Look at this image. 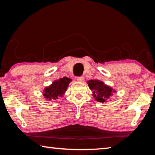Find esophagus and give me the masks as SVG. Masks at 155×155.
<instances>
[{
  "label": "esophagus",
  "instance_id": "34e87169",
  "mask_svg": "<svg viewBox=\"0 0 155 155\" xmlns=\"http://www.w3.org/2000/svg\"><path fill=\"white\" fill-rule=\"evenodd\" d=\"M83 79H84L83 77H78L77 78V81H78V82H83Z\"/></svg>",
  "mask_w": 155,
  "mask_h": 155
}]
</instances>
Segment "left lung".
Masks as SVG:
<instances>
[{
  "label": "left lung",
  "mask_w": 155,
  "mask_h": 155,
  "mask_svg": "<svg viewBox=\"0 0 155 155\" xmlns=\"http://www.w3.org/2000/svg\"><path fill=\"white\" fill-rule=\"evenodd\" d=\"M89 87L93 91V96L97 101L104 103L109 99L115 90L111 87L104 85L103 81L98 80H90L88 82Z\"/></svg>",
  "instance_id": "8db88e82"
}]
</instances>
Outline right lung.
Masks as SVG:
<instances>
[{
	"mask_svg": "<svg viewBox=\"0 0 155 155\" xmlns=\"http://www.w3.org/2000/svg\"><path fill=\"white\" fill-rule=\"evenodd\" d=\"M71 81L70 78L64 77L58 81H54L51 86L45 88L44 97L48 100H56L63 96Z\"/></svg>",
	"mask_w": 155,
	"mask_h": 155,
	"instance_id": "1",
	"label": "right lung"
}]
</instances>
